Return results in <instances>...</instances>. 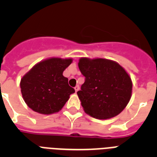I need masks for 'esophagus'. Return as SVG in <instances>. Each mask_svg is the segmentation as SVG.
I'll return each mask as SVG.
<instances>
[{"mask_svg": "<svg viewBox=\"0 0 157 157\" xmlns=\"http://www.w3.org/2000/svg\"><path fill=\"white\" fill-rule=\"evenodd\" d=\"M75 92L77 93L78 91L79 90V86H76L75 87Z\"/></svg>", "mask_w": 157, "mask_h": 157, "instance_id": "34e87169", "label": "esophagus"}]
</instances>
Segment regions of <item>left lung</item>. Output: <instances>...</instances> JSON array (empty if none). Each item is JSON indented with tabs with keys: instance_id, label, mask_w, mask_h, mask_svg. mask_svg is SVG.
<instances>
[{
	"instance_id": "obj_1",
	"label": "left lung",
	"mask_w": 157,
	"mask_h": 157,
	"mask_svg": "<svg viewBox=\"0 0 157 157\" xmlns=\"http://www.w3.org/2000/svg\"><path fill=\"white\" fill-rule=\"evenodd\" d=\"M78 64L86 78L77 92L84 112L98 120L120 114L132 94V81L125 69L117 62L103 58L82 57Z\"/></svg>"
}]
</instances>
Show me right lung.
<instances>
[{
  "mask_svg": "<svg viewBox=\"0 0 157 157\" xmlns=\"http://www.w3.org/2000/svg\"><path fill=\"white\" fill-rule=\"evenodd\" d=\"M72 58L51 57L36 63L20 81L23 98L34 112L50 115L59 112L74 94L68 78L63 75Z\"/></svg>",
  "mask_w": 157,
  "mask_h": 157,
  "instance_id": "add662e5",
  "label": "right lung"
}]
</instances>
